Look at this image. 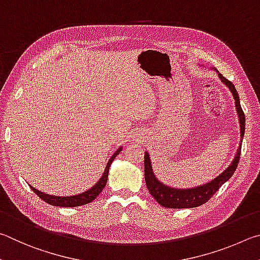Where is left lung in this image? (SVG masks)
Instances as JSON below:
<instances>
[{"label": "left lung", "mask_w": 260, "mask_h": 260, "mask_svg": "<svg viewBox=\"0 0 260 260\" xmlns=\"http://www.w3.org/2000/svg\"><path fill=\"white\" fill-rule=\"evenodd\" d=\"M219 79L224 82L227 86H229L235 99V106H236V111H238V114H239L240 125H241V142H242L243 136H244V129H245V116L242 111V107H241L240 105V98H239L238 91H236L234 84L232 83L231 81L227 80L226 77L222 76L220 73H219ZM241 146H242V144H240V147L238 149V153H236V156L234 157L233 162L231 163V166L227 168L224 172H221L217 178L211 180L210 183L204 184L203 186H199V187L190 188V189L170 188L168 187V186L161 184L153 174L151 160H149L148 154L146 153L145 154L144 166H145V181H146L148 192L151 193L152 197L156 200V202H158L162 207H166V208L185 209V208H197V207L202 206L203 203H206L212 198V195L221 187V185H224L226 181L233 176L240 160Z\"/></svg>", "instance_id": "left-lung-1"}]
</instances>
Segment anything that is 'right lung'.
Wrapping results in <instances>:
<instances>
[{
  "instance_id": "right-lung-1",
  "label": "right lung",
  "mask_w": 260,
  "mask_h": 260,
  "mask_svg": "<svg viewBox=\"0 0 260 260\" xmlns=\"http://www.w3.org/2000/svg\"><path fill=\"white\" fill-rule=\"evenodd\" d=\"M122 147H120L117 149V151L113 154V156L109 158V161L106 166V169H105V172L102 178L99 179V181L97 184H95L92 188H90L89 190H86V192L79 194V195H75V197H63V198H59V197H53V195H49V194H45L40 192L34 187L30 188L33 192L38 195V197L43 200L44 202H47L49 204H51V206H56V207H80V206H83V204H88L91 201H93V200L98 197V195L102 193L103 188L105 187V185L107 183V178H108V170H109V167H111L112 162L114 158L116 157V155L118 153L121 152Z\"/></svg>"
}]
</instances>
